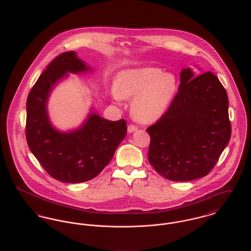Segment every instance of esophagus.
Segmentation results:
<instances>
[{"instance_id": "1", "label": "esophagus", "mask_w": 251, "mask_h": 251, "mask_svg": "<svg viewBox=\"0 0 251 251\" xmlns=\"http://www.w3.org/2000/svg\"><path fill=\"white\" fill-rule=\"evenodd\" d=\"M137 130V126H135V125H133V124H130L129 126H128V131L129 132H133V131H135Z\"/></svg>"}]
</instances>
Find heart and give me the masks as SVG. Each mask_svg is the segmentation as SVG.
Masks as SVG:
<instances>
[{"label":"heart","instance_id":"heart-1","mask_svg":"<svg viewBox=\"0 0 251 251\" xmlns=\"http://www.w3.org/2000/svg\"><path fill=\"white\" fill-rule=\"evenodd\" d=\"M176 77L159 68L144 67L120 72L112 96L116 100L131 99V114L140 122L159 120L169 107L177 92Z\"/></svg>","mask_w":251,"mask_h":251}]
</instances>
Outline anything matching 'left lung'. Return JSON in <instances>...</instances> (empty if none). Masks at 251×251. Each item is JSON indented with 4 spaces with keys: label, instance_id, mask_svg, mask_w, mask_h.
Instances as JSON below:
<instances>
[{
    "label": "left lung",
    "instance_id": "left-lung-1",
    "mask_svg": "<svg viewBox=\"0 0 251 251\" xmlns=\"http://www.w3.org/2000/svg\"><path fill=\"white\" fill-rule=\"evenodd\" d=\"M148 159L164 178L188 181L208 175L231 134L227 92L213 72H180V84L167 112L147 129Z\"/></svg>",
    "mask_w": 251,
    "mask_h": 251
}]
</instances>
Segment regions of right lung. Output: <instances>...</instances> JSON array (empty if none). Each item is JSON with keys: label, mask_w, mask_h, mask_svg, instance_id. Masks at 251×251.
<instances>
[{"label": "right lung", "mask_w": 251, "mask_h": 251, "mask_svg": "<svg viewBox=\"0 0 251 251\" xmlns=\"http://www.w3.org/2000/svg\"><path fill=\"white\" fill-rule=\"evenodd\" d=\"M75 52L60 53L38 77L27 98L26 140L29 149L50 177L78 183L97 177L113 158L127 133V123L101 119L91 114L77 131L54 130L47 116L49 94L67 72L89 71Z\"/></svg>", "instance_id": "1"}]
</instances>
